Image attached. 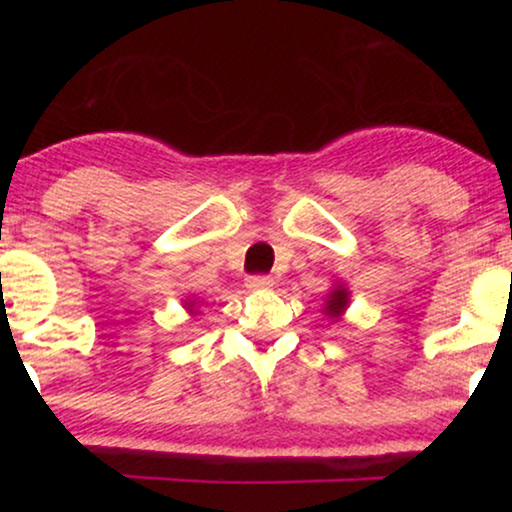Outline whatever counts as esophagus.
I'll use <instances>...</instances> for the list:
<instances>
[{
  "mask_svg": "<svg viewBox=\"0 0 512 512\" xmlns=\"http://www.w3.org/2000/svg\"><path fill=\"white\" fill-rule=\"evenodd\" d=\"M245 286H248L250 291H267L274 286V279L267 274H255V276H248V279H245Z\"/></svg>",
  "mask_w": 512,
  "mask_h": 512,
  "instance_id": "obj_1",
  "label": "esophagus"
}]
</instances>
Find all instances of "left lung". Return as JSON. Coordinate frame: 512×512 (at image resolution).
Masks as SVG:
<instances>
[{
    "instance_id": "8db88e82",
    "label": "left lung",
    "mask_w": 512,
    "mask_h": 512,
    "mask_svg": "<svg viewBox=\"0 0 512 512\" xmlns=\"http://www.w3.org/2000/svg\"><path fill=\"white\" fill-rule=\"evenodd\" d=\"M346 303H349V291H346L342 284L334 286V289L330 291V296H327V301H325V313L330 317H339L346 310Z\"/></svg>"
}]
</instances>
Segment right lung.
<instances>
[{
  "mask_svg": "<svg viewBox=\"0 0 512 512\" xmlns=\"http://www.w3.org/2000/svg\"><path fill=\"white\" fill-rule=\"evenodd\" d=\"M185 305H187V310H190V313H195V310H192V308H195V301H185Z\"/></svg>",
  "mask_w": 512,
  "mask_h": 512,
  "instance_id": "add662e5",
  "label": "right lung"
}]
</instances>
